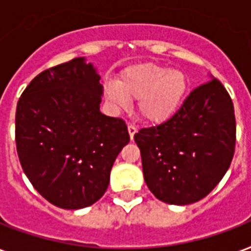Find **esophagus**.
<instances>
[{
	"mask_svg": "<svg viewBox=\"0 0 251 251\" xmlns=\"http://www.w3.org/2000/svg\"><path fill=\"white\" fill-rule=\"evenodd\" d=\"M127 131H129V135H130V139L134 138V134L137 133V127L134 125H129L127 126Z\"/></svg>",
	"mask_w": 251,
	"mask_h": 251,
	"instance_id": "obj_1",
	"label": "esophagus"
}]
</instances>
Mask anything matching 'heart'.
I'll return each mask as SVG.
<instances>
[{"label": "heart", "mask_w": 251, "mask_h": 251, "mask_svg": "<svg viewBox=\"0 0 251 251\" xmlns=\"http://www.w3.org/2000/svg\"><path fill=\"white\" fill-rule=\"evenodd\" d=\"M188 89V80L181 71L170 70L155 63H137L121 71L118 80L102 84L106 102L114 109H126L137 100L139 117L151 124L171 118L180 108Z\"/></svg>", "instance_id": "1"}]
</instances>
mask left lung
Listing matches in <instances>:
<instances>
[{
	"label": "left lung",
	"instance_id": "8db88e82",
	"mask_svg": "<svg viewBox=\"0 0 251 251\" xmlns=\"http://www.w3.org/2000/svg\"><path fill=\"white\" fill-rule=\"evenodd\" d=\"M208 79L171 118L134 135L147 187L167 204L188 205L205 198L234 155L232 99L219 80L210 75Z\"/></svg>",
	"mask_w": 251,
	"mask_h": 251
}]
</instances>
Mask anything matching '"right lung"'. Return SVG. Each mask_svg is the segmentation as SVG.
<instances>
[{"label": "right lung", "mask_w": 251, "mask_h": 251, "mask_svg": "<svg viewBox=\"0 0 251 251\" xmlns=\"http://www.w3.org/2000/svg\"><path fill=\"white\" fill-rule=\"evenodd\" d=\"M101 76L85 57L43 71L15 113L19 162L34 188L63 209L95 204L130 141L125 121L100 112Z\"/></svg>", "instance_id": "obj_1"}]
</instances>
